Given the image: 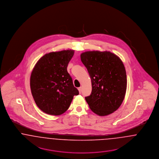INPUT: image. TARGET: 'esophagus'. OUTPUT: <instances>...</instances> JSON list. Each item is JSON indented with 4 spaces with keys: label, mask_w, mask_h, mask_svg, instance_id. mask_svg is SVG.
Returning a JSON list of instances; mask_svg holds the SVG:
<instances>
[{
    "label": "esophagus",
    "mask_w": 159,
    "mask_h": 159,
    "mask_svg": "<svg viewBox=\"0 0 159 159\" xmlns=\"http://www.w3.org/2000/svg\"><path fill=\"white\" fill-rule=\"evenodd\" d=\"M78 90L79 91V92L80 93L81 92V91H82V88L81 87H79V88H78Z\"/></svg>",
    "instance_id": "obj_1"
}]
</instances>
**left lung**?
Wrapping results in <instances>:
<instances>
[{"instance_id":"1","label":"left lung","mask_w":159,"mask_h":159,"mask_svg":"<svg viewBox=\"0 0 159 159\" xmlns=\"http://www.w3.org/2000/svg\"><path fill=\"white\" fill-rule=\"evenodd\" d=\"M80 58L91 79L92 92L85 97L91 110L100 116L113 113L121 106L126 91L123 62L109 51H86Z\"/></svg>"}]
</instances>
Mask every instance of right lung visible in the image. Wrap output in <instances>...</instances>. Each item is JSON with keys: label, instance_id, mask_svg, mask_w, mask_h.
Masks as SVG:
<instances>
[{"label": "right lung", "instance_id": "add662e5", "mask_svg": "<svg viewBox=\"0 0 159 159\" xmlns=\"http://www.w3.org/2000/svg\"><path fill=\"white\" fill-rule=\"evenodd\" d=\"M74 50L46 53L39 59L30 76L31 94L44 113L59 116L68 110L79 91L67 71Z\"/></svg>", "mask_w": 159, "mask_h": 159}]
</instances>
